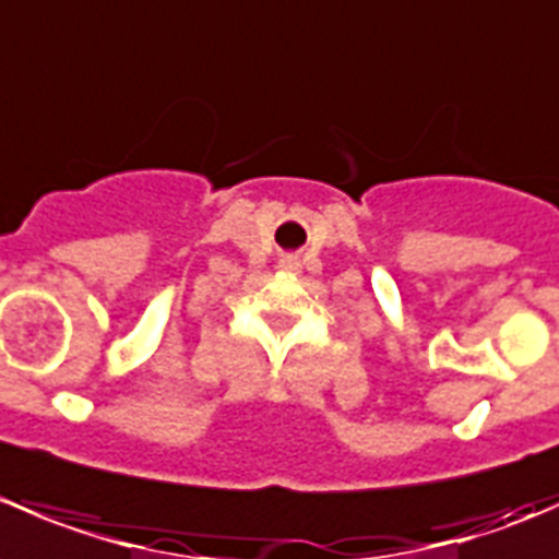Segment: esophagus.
<instances>
[{
    "instance_id": "34e87169",
    "label": "esophagus",
    "mask_w": 559,
    "mask_h": 559,
    "mask_svg": "<svg viewBox=\"0 0 559 559\" xmlns=\"http://www.w3.org/2000/svg\"><path fill=\"white\" fill-rule=\"evenodd\" d=\"M278 267L286 270V273H297V270H300V262H297V257H284Z\"/></svg>"
}]
</instances>
